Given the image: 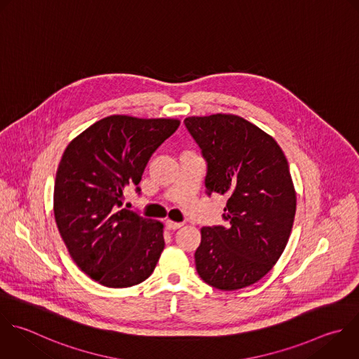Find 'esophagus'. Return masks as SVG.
Segmentation results:
<instances>
[{
	"instance_id": "esophagus-1",
	"label": "esophagus",
	"mask_w": 359,
	"mask_h": 359,
	"mask_svg": "<svg viewBox=\"0 0 359 359\" xmlns=\"http://www.w3.org/2000/svg\"><path fill=\"white\" fill-rule=\"evenodd\" d=\"M182 226V223H177V222H172V220H167L165 222V227L168 229V230H177V229H180Z\"/></svg>"
}]
</instances>
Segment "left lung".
Returning a JSON list of instances; mask_svg holds the SVG:
<instances>
[{
    "label": "left lung",
    "instance_id": "1",
    "mask_svg": "<svg viewBox=\"0 0 359 359\" xmlns=\"http://www.w3.org/2000/svg\"><path fill=\"white\" fill-rule=\"evenodd\" d=\"M184 123L208 163V195L227 196V223L201 229L196 271L220 290L250 286L272 269L292 231L296 192L287 160L273 137L237 115Z\"/></svg>",
    "mask_w": 359,
    "mask_h": 359
}]
</instances>
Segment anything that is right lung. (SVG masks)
Segmentation results:
<instances>
[{"label": "right lung", "mask_w": 359, "mask_h": 359, "mask_svg": "<svg viewBox=\"0 0 359 359\" xmlns=\"http://www.w3.org/2000/svg\"><path fill=\"white\" fill-rule=\"evenodd\" d=\"M178 119L107 116L70 142L55 181L53 210L77 266L108 287L146 280L164 250L163 223L121 209ZM140 192V188H136Z\"/></svg>", "instance_id": "add662e5"}]
</instances>
